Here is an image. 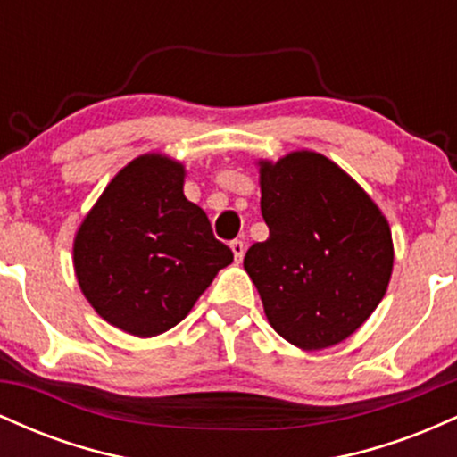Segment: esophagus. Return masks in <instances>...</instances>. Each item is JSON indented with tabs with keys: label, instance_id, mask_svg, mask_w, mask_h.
Segmentation results:
<instances>
[{
	"label": "esophagus",
	"instance_id": "esophagus-1",
	"mask_svg": "<svg viewBox=\"0 0 457 457\" xmlns=\"http://www.w3.org/2000/svg\"><path fill=\"white\" fill-rule=\"evenodd\" d=\"M229 249H232L236 264H240V262H243V255H245V243H243V240H232V243H229Z\"/></svg>",
	"mask_w": 457,
	"mask_h": 457
}]
</instances>
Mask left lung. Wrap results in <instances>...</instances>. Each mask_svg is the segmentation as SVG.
<instances>
[{"instance_id":"obj_1","label":"left lung","mask_w":457,"mask_h":457,"mask_svg":"<svg viewBox=\"0 0 457 457\" xmlns=\"http://www.w3.org/2000/svg\"><path fill=\"white\" fill-rule=\"evenodd\" d=\"M258 165L270 234L249 246L245 270L266 318L296 348L344 342L389 286V221L342 167L318 152H290Z\"/></svg>"}]
</instances>
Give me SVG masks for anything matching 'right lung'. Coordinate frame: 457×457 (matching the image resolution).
I'll use <instances>...</instances> for the list:
<instances>
[{"label": "right lung", "mask_w": 457, "mask_h": 457, "mask_svg": "<svg viewBox=\"0 0 457 457\" xmlns=\"http://www.w3.org/2000/svg\"><path fill=\"white\" fill-rule=\"evenodd\" d=\"M182 187V162L141 154L115 174L77 229L79 287L124 333L154 337L176 327L234 260Z\"/></svg>", "instance_id": "add662e5"}]
</instances>
